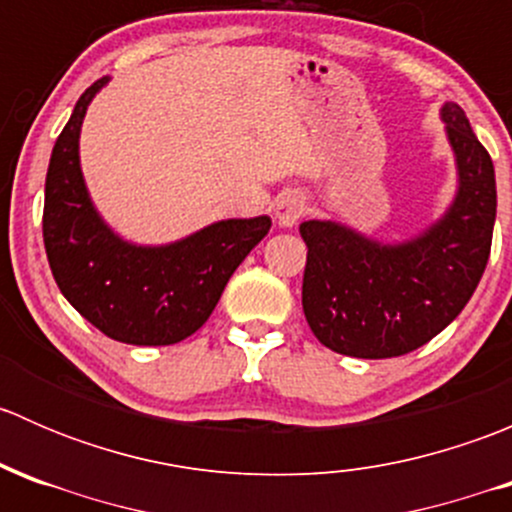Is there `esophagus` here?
<instances>
[{"instance_id": "34e87169", "label": "esophagus", "mask_w": 512, "mask_h": 512, "mask_svg": "<svg viewBox=\"0 0 512 512\" xmlns=\"http://www.w3.org/2000/svg\"><path fill=\"white\" fill-rule=\"evenodd\" d=\"M307 213V198L297 190H287L277 198L275 203V218L280 227H294L299 223V218Z\"/></svg>"}]
</instances>
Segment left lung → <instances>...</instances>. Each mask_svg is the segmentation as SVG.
Instances as JSON below:
<instances>
[{"label": "left lung", "instance_id": "obj_1", "mask_svg": "<svg viewBox=\"0 0 512 512\" xmlns=\"http://www.w3.org/2000/svg\"><path fill=\"white\" fill-rule=\"evenodd\" d=\"M456 195L406 240H379L337 220L299 225L307 242L302 307L332 352L389 359L431 342L476 292L495 225V170L458 103L441 106Z\"/></svg>", "mask_w": 512, "mask_h": 512}]
</instances>
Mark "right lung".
I'll return each instance as SVG.
<instances>
[{
    "label": "right lung",
    "mask_w": 512,
    "mask_h": 512,
    "mask_svg": "<svg viewBox=\"0 0 512 512\" xmlns=\"http://www.w3.org/2000/svg\"><path fill=\"white\" fill-rule=\"evenodd\" d=\"M108 81L103 76L81 94L51 151L46 257L61 294L106 337L136 347L178 344L208 322L232 272L272 220H218L165 245H138L113 230L91 200L79 156L86 111Z\"/></svg>",
    "instance_id": "add662e5"
}]
</instances>
